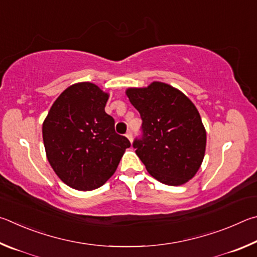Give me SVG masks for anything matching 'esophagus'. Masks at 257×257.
<instances>
[{"label":"esophagus","mask_w":257,"mask_h":257,"mask_svg":"<svg viewBox=\"0 0 257 257\" xmlns=\"http://www.w3.org/2000/svg\"><path fill=\"white\" fill-rule=\"evenodd\" d=\"M125 136H126V138H127V139H128V140H130V142H131V143H132V141H133L132 132H131V131H128L127 133H126V134H125Z\"/></svg>","instance_id":"1"}]
</instances>
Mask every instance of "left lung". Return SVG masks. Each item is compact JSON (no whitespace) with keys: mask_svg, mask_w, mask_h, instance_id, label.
<instances>
[{"mask_svg":"<svg viewBox=\"0 0 257 257\" xmlns=\"http://www.w3.org/2000/svg\"><path fill=\"white\" fill-rule=\"evenodd\" d=\"M125 93L142 118L143 138L133 147L148 173L169 186L187 183L200 169L206 147V131L194 103L159 81L127 88Z\"/></svg>","mask_w":257,"mask_h":257,"instance_id":"obj_1","label":"left lung"}]
</instances>
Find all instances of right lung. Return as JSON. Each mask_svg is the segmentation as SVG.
Returning a JSON list of instances; mask_svg holds the SVG:
<instances>
[{"instance_id": "right-lung-1", "label": "right lung", "mask_w": 257, "mask_h": 257, "mask_svg": "<svg viewBox=\"0 0 257 257\" xmlns=\"http://www.w3.org/2000/svg\"><path fill=\"white\" fill-rule=\"evenodd\" d=\"M109 93L91 82L67 87L43 123L49 165L63 183L78 191L102 186L116 172L131 143L115 132L105 111Z\"/></svg>"}]
</instances>
